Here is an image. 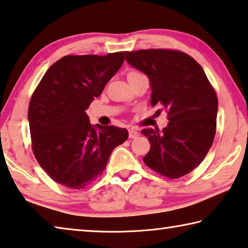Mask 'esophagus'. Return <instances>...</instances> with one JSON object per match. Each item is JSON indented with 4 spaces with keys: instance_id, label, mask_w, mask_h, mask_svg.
Wrapping results in <instances>:
<instances>
[{
    "instance_id": "obj_1",
    "label": "esophagus",
    "mask_w": 248,
    "mask_h": 248,
    "mask_svg": "<svg viewBox=\"0 0 248 248\" xmlns=\"http://www.w3.org/2000/svg\"><path fill=\"white\" fill-rule=\"evenodd\" d=\"M128 135H129V139H136V137L140 136V133L137 132V129L131 128L128 129Z\"/></svg>"
}]
</instances>
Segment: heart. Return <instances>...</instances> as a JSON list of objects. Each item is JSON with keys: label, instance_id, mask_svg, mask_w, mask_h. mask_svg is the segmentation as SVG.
<instances>
[{"label": "heart", "instance_id": "obj_1", "mask_svg": "<svg viewBox=\"0 0 248 248\" xmlns=\"http://www.w3.org/2000/svg\"><path fill=\"white\" fill-rule=\"evenodd\" d=\"M137 74H140V72H137V71H134V70H133V71H129L127 76H131V75H137Z\"/></svg>", "mask_w": 248, "mask_h": 248}]
</instances>
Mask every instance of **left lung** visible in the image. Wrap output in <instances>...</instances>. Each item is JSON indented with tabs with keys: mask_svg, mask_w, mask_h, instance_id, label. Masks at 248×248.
Wrapping results in <instances>:
<instances>
[{
	"mask_svg": "<svg viewBox=\"0 0 248 248\" xmlns=\"http://www.w3.org/2000/svg\"><path fill=\"white\" fill-rule=\"evenodd\" d=\"M125 59L148 77L151 104L168 112V126L141 131L151 143L143 160L170 179L191 172L212 146L217 97L205 72L192 57L178 50L125 51Z\"/></svg>",
	"mask_w": 248,
	"mask_h": 248,
	"instance_id": "obj_1",
	"label": "left lung"
}]
</instances>
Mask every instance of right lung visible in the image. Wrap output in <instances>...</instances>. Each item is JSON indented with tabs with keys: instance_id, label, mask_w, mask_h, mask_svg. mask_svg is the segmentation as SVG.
I'll return each instance as SVG.
<instances>
[{
	"instance_id": "1",
	"label": "right lung",
	"mask_w": 248,
	"mask_h": 248,
	"mask_svg": "<svg viewBox=\"0 0 248 248\" xmlns=\"http://www.w3.org/2000/svg\"><path fill=\"white\" fill-rule=\"evenodd\" d=\"M125 52L64 56L48 69L28 107L34 155L57 184L83 189L107 167L126 128L92 125L86 109L124 62Z\"/></svg>"
}]
</instances>
